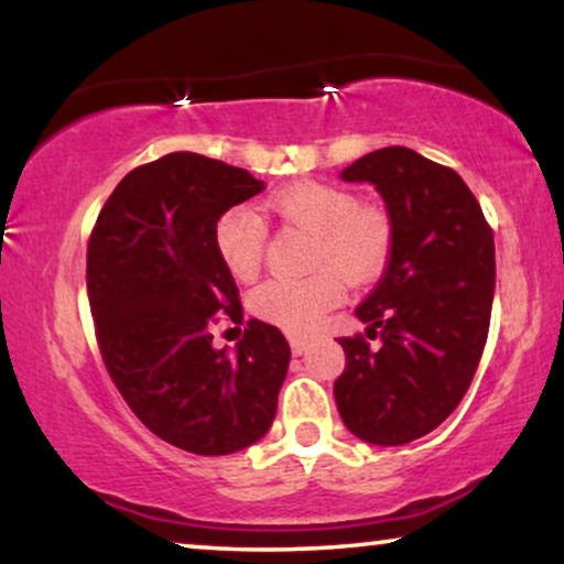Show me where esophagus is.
<instances>
[{
	"mask_svg": "<svg viewBox=\"0 0 564 564\" xmlns=\"http://www.w3.org/2000/svg\"><path fill=\"white\" fill-rule=\"evenodd\" d=\"M290 349H292V354H295V357H300V354H305V349H307V338H303V336H290Z\"/></svg>",
	"mask_w": 564,
	"mask_h": 564,
	"instance_id": "esophagus-1",
	"label": "esophagus"
}]
</instances>
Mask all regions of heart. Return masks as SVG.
<instances>
[{"instance_id": "obj_1", "label": "heart", "mask_w": 564, "mask_h": 564, "mask_svg": "<svg viewBox=\"0 0 564 564\" xmlns=\"http://www.w3.org/2000/svg\"><path fill=\"white\" fill-rule=\"evenodd\" d=\"M267 207L311 234L307 264L321 267L295 280H269L251 292V311L290 334H307L341 297V280L361 284L380 274L392 246L388 215L359 205L351 192L323 182H300L274 192ZM267 228L251 207H230L215 226V251L236 280L257 276Z\"/></svg>"}]
</instances>
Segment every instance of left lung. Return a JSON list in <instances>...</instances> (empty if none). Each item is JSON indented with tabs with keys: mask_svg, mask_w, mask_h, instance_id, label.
I'll return each instance as SVG.
<instances>
[{
	"mask_svg": "<svg viewBox=\"0 0 564 564\" xmlns=\"http://www.w3.org/2000/svg\"><path fill=\"white\" fill-rule=\"evenodd\" d=\"M344 182H369L388 207L390 261L357 307L367 337L338 338L346 367L338 413L361 442L400 446L452 415L473 382L490 328L496 243L473 192L449 166L405 145L354 161Z\"/></svg>",
	"mask_w": 564,
	"mask_h": 564,
	"instance_id": "8db88e82",
	"label": "left lung"
}]
</instances>
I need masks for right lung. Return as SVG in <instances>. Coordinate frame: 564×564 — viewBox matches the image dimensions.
Returning a JSON list of instances; mask_svg holds the SVG:
<instances>
[{"mask_svg": "<svg viewBox=\"0 0 564 564\" xmlns=\"http://www.w3.org/2000/svg\"><path fill=\"white\" fill-rule=\"evenodd\" d=\"M261 189L246 169L166 153L122 176L87 246L89 307L115 388L151 434L203 457L257 444L288 377L276 326L251 318L234 351L215 349L210 334L220 315L243 318L215 226Z\"/></svg>", "mask_w": 564, "mask_h": 564, "instance_id": "1", "label": "right lung"}]
</instances>
